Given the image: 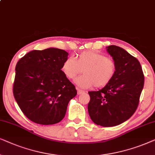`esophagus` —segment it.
<instances>
[{
    "mask_svg": "<svg viewBox=\"0 0 155 155\" xmlns=\"http://www.w3.org/2000/svg\"><path fill=\"white\" fill-rule=\"evenodd\" d=\"M84 91L80 90V89H79V88H77V94H78V95L82 94H84Z\"/></svg>",
    "mask_w": 155,
    "mask_h": 155,
    "instance_id": "esophagus-1",
    "label": "esophagus"
}]
</instances>
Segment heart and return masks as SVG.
<instances>
[{"mask_svg": "<svg viewBox=\"0 0 155 155\" xmlns=\"http://www.w3.org/2000/svg\"><path fill=\"white\" fill-rule=\"evenodd\" d=\"M61 70L71 80L84 71V75L75 81L79 87L101 88L112 81L116 71V64L112 58L106 57L104 54L88 50L80 53L76 60L71 57L66 59Z\"/></svg>", "mask_w": 155, "mask_h": 155, "instance_id": "heart-1", "label": "heart"}]
</instances>
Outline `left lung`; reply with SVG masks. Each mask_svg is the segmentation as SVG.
<instances>
[{"mask_svg":"<svg viewBox=\"0 0 155 155\" xmlns=\"http://www.w3.org/2000/svg\"><path fill=\"white\" fill-rule=\"evenodd\" d=\"M107 51L116 64L110 83L97 91H89L88 111L96 125L113 127L128 120L135 112L144 86L139 61L121 47L110 45Z\"/></svg>","mask_w":155,"mask_h":155,"instance_id":"obj_1","label":"left lung"}]
</instances>
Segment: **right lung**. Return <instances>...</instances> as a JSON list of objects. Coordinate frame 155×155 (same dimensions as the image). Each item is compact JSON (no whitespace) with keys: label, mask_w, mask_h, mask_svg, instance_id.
<instances>
[{"label":"right lung","mask_w":155,"mask_h":155,"mask_svg":"<svg viewBox=\"0 0 155 155\" xmlns=\"http://www.w3.org/2000/svg\"><path fill=\"white\" fill-rule=\"evenodd\" d=\"M68 52L48 48L32 50L18 61L13 95L24 115L40 125H53L65 116L69 101L77 94L61 70Z\"/></svg>","instance_id":"add662e5"}]
</instances>
